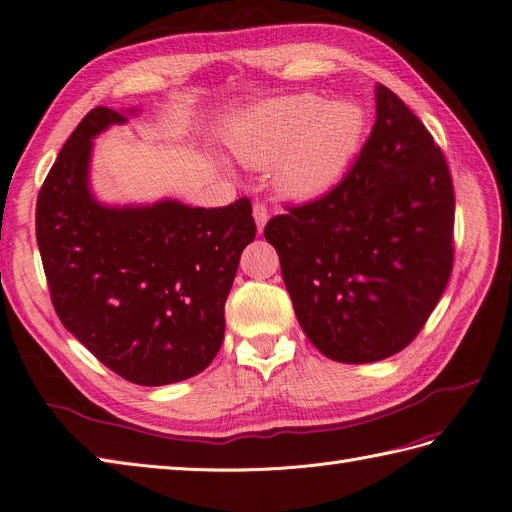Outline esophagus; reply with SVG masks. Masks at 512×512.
<instances>
[{"instance_id":"esophagus-1","label":"esophagus","mask_w":512,"mask_h":512,"mask_svg":"<svg viewBox=\"0 0 512 512\" xmlns=\"http://www.w3.org/2000/svg\"><path fill=\"white\" fill-rule=\"evenodd\" d=\"M252 215H254V222H256L258 232H262V228H265V224L269 220V211H267L265 203H258V200H256L254 207H252Z\"/></svg>"}]
</instances>
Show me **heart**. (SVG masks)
<instances>
[{"label":"heart","mask_w":512,"mask_h":512,"mask_svg":"<svg viewBox=\"0 0 512 512\" xmlns=\"http://www.w3.org/2000/svg\"><path fill=\"white\" fill-rule=\"evenodd\" d=\"M363 115L352 104L318 96L273 98L245 113L230 132V149L252 168H275L286 196L314 198L342 177L361 138Z\"/></svg>","instance_id":"b5f03b06"}]
</instances>
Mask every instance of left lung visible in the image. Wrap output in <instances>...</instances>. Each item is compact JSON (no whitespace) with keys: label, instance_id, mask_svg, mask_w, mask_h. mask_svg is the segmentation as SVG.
Wrapping results in <instances>:
<instances>
[{"label":"left lung","instance_id":"1","mask_svg":"<svg viewBox=\"0 0 512 512\" xmlns=\"http://www.w3.org/2000/svg\"><path fill=\"white\" fill-rule=\"evenodd\" d=\"M455 192L444 153L389 87L327 194L265 226L301 329L339 363H374L421 333L453 271Z\"/></svg>","mask_w":512,"mask_h":512}]
</instances>
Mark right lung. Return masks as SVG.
Segmentation results:
<instances>
[{
    "label": "right lung",
    "mask_w": 512,
    "mask_h": 512,
    "mask_svg": "<svg viewBox=\"0 0 512 512\" xmlns=\"http://www.w3.org/2000/svg\"><path fill=\"white\" fill-rule=\"evenodd\" d=\"M126 113L91 108L61 147L36 203V239L64 327L128 382L200 374L224 342V305L256 237L250 198L228 207H104L91 196V138Z\"/></svg>",
    "instance_id": "obj_1"
}]
</instances>
